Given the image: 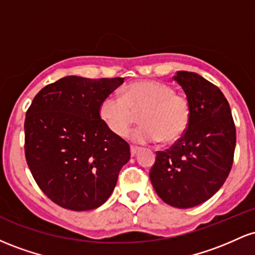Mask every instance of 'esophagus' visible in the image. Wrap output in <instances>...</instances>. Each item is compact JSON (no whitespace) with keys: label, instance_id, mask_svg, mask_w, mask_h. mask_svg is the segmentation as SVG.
<instances>
[{"label":"esophagus","instance_id":"1","mask_svg":"<svg viewBox=\"0 0 255 255\" xmlns=\"http://www.w3.org/2000/svg\"><path fill=\"white\" fill-rule=\"evenodd\" d=\"M137 152H139V148L134 147V146H130V156L131 157H135L137 154Z\"/></svg>","mask_w":255,"mask_h":255}]
</instances>
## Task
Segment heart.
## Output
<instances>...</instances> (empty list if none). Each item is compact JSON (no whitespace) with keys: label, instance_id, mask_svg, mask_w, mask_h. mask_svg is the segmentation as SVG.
Masks as SVG:
<instances>
[{"label":"heart","instance_id":"heart-1","mask_svg":"<svg viewBox=\"0 0 255 255\" xmlns=\"http://www.w3.org/2000/svg\"><path fill=\"white\" fill-rule=\"evenodd\" d=\"M141 126L129 133L136 145H147L162 140L165 144L183 135L191 119V105L186 96L162 81L145 80L126 87L124 97L110 95L99 107V116L111 133L125 136L141 113Z\"/></svg>","mask_w":255,"mask_h":255}]
</instances>
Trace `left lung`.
Returning a JSON list of instances; mask_svg holds the SVG:
<instances>
[{"instance_id":"left-lung-1","label":"left lung","mask_w":255,"mask_h":255,"mask_svg":"<svg viewBox=\"0 0 255 255\" xmlns=\"http://www.w3.org/2000/svg\"><path fill=\"white\" fill-rule=\"evenodd\" d=\"M174 80L191 105L183 136L157 152L150 180L158 197L177 209L198 206L219 191L229 175L236 130L227 98L197 73L180 71Z\"/></svg>"}]
</instances>
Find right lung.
<instances>
[{
    "label": "right lung",
    "mask_w": 255,
    "mask_h": 255,
    "mask_svg": "<svg viewBox=\"0 0 255 255\" xmlns=\"http://www.w3.org/2000/svg\"><path fill=\"white\" fill-rule=\"evenodd\" d=\"M124 80L64 77L40 90L26 113L28 168L44 194L63 209L103 205L129 160V145L99 116L103 99Z\"/></svg>",
    "instance_id": "obj_1"
}]
</instances>
